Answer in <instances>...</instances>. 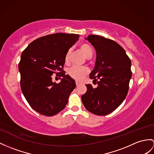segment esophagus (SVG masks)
<instances>
[{
    "mask_svg": "<svg viewBox=\"0 0 154 154\" xmlns=\"http://www.w3.org/2000/svg\"><path fill=\"white\" fill-rule=\"evenodd\" d=\"M80 84H81L80 82H76V86H79Z\"/></svg>",
    "mask_w": 154,
    "mask_h": 154,
    "instance_id": "obj_1",
    "label": "esophagus"
}]
</instances>
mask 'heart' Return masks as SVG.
I'll return each instance as SVG.
<instances>
[{
	"mask_svg": "<svg viewBox=\"0 0 154 154\" xmlns=\"http://www.w3.org/2000/svg\"><path fill=\"white\" fill-rule=\"evenodd\" d=\"M80 50L87 58H90L93 55V51L91 48L89 44L84 43L82 44L80 46ZM70 51L69 50L66 52L65 57V61L66 63H69L70 61ZM89 72V69L87 67H78L74 66L69 70V76L76 80H81L87 75Z\"/></svg>",
	"mask_w": 154,
	"mask_h": 154,
	"instance_id": "heart-1",
	"label": "heart"
}]
</instances>
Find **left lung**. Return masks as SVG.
<instances>
[{"mask_svg":"<svg viewBox=\"0 0 154 154\" xmlns=\"http://www.w3.org/2000/svg\"><path fill=\"white\" fill-rule=\"evenodd\" d=\"M85 40L96 51L95 67L89 77L97 82V86L93 88L91 84L85 85L87 91L82 96V101L89 112L105 116L120 105L127 95L132 76L131 59L114 40L93 35Z\"/></svg>","mask_w":154,"mask_h":154,"instance_id":"left-lung-1","label":"left lung"}]
</instances>
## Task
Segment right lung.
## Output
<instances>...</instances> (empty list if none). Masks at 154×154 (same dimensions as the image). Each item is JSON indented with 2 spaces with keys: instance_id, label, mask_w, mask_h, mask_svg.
<instances>
[{
  "instance_id": "1",
  "label": "right lung",
  "mask_w": 154,
  "mask_h": 154,
  "mask_svg": "<svg viewBox=\"0 0 154 154\" xmlns=\"http://www.w3.org/2000/svg\"><path fill=\"white\" fill-rule=\"evenodd\" d=\"M79 36L66 33L44 36L34 40L22 52L18 65L21 91L29 105L38 113L54 116L68 103L76 84L63 68L66 52ZM54 73L62 77L59 84L52 81Z\"/></svg>"
}]
</instances>
